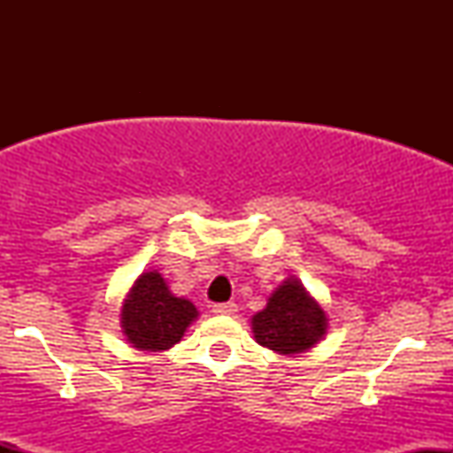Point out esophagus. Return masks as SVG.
<instances>
[{"label": "esophagus", "mask_w": 453, "mask_h": 453, "mask_svg": "<svg viewBox=\"0 0 453 453\" xmlns=\"http://www.w3.org/2000/svg\"><path fill=\"white\" fill-rule=\"evenodd\" d=\"M212 313H217V315H234V313H236V304H234V303L212 304Z\"/></svg>", "instance_id": "34e87169"}]
</instances>
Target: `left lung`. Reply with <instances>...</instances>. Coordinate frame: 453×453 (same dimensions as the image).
I'll return each mask as SVG.
<instances>
[{"mask_svg": "<svg viewBox=\"0 0 453 453\" xmlns=\"http://www.w3.org/2000/svg\"><path fill=\"white\" fill-rule=\"evenodd\" d=\"M262 347L294 356L313 347L326 332V313L296 279H288L251 321Z\"/></svg>", "mask_w": 453, "mask_h": 453, "instance_id": "left-lung-1", "label": "left lung"}]
</instances>
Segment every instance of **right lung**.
Wrapping results in <instances>:
<instances>
[{
  "label": "right lung",
  "mask_w": 453,
  "mask_h": 453,
  "mask_svg": "<svg viewBox=\"0 0 453 453\" xmlns=\"http://www.w3.org/2000/svg\"><path fill=\"white\" fill-rule=\"evenodd\" d=\"M196 317V306L170 294L159 273H144L123 304L121 324L136 349L164 351L180 341Z\"/></svg>",
  "instance_id": "add662e5"
}]
</instances>
